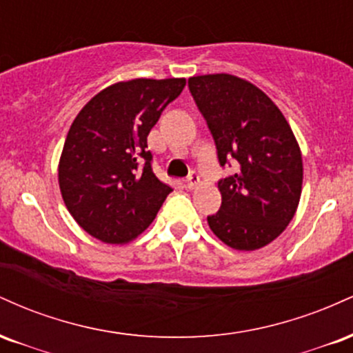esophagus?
Instances as JSON below:
<instances>
[{"instance_id": "1", "label": "esophagus", "mask_w": 353, "mask_h": 353, "mask_svg": "<svg viewBox=\"0 0 353 353\" xmlns=\"http://www.w3.org/2000/svg\"><path fill=\"white\" fill-rule=\"evenodd\" d=\"M201 182V177H199V174H197L196 171H192L188 176V179H185V188H188L189 190H192L194 188H196L197 184H199Z\"/></svg>"}]
</instances>
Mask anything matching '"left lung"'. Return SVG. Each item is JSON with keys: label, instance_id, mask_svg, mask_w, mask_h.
I'll list each match as a JSON object with an SVG mask.
<instances>
[{"label": "left lung", "instance_id": "obj_1", "mask_svg": "<svg viewBox=\"0 0 353 353\" xmlns=\"http://www.w3.org/2000/svg\"><path fill=\"white\" fill-rule=\"evenodd\" d=\"M189 91L219 164L236 163V172L217 182L222 204L208 216L209 228L232 249H261L281 236L301 199L302 156L292 129L269 96L237 76H194Z\"/></svg>", "mask_w": 353, "mask_h": 353}]
</instances>
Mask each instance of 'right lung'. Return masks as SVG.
Segmentation results:
<instances>
[{
  "label": "right lung",
  "instance_id": "1",
  "mask_svg": "<svg viewBox=\"0 0 353 353\" xmlns=\"http://www.w3.org/2000/svg\"><path fill=\"white\" fill-rule=\"evenodd\" d=\"M184 86V78L116 83L72 121L59 159V189L71 216L92 237L108 244L132 241L172 192L152 171L148 136Z\"/></svg>",
  "mask_w": 353,
  "mask_h": 353
}]
</instances>
